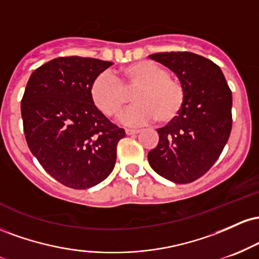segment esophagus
Wrapping results in <instances>:
<instances>
[{"label":"esophagus","mask_w":259,"mask_h":259,"mask_svg":"<svg viewBox=\"0 0 259 259\" xmlns=\"http://www.w3.org/2000/svg\"><path fill=\"white\" fill-rule=\"evenodd\" d=\"M126 135H138L140 133L139 129H125Z\"/></svg>","instance_id":"esophagus-1"}]
</instances>
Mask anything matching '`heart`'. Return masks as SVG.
<instances>
[{
    "label": "heart",
    "mask_w": 259,
    "mask_h": 259,
    "mask_svg": "<svg viewBox=\"0 0 259 259\" xmlns=\"http://www.w3.org/2000/svg\"><path fill=\"white\" fill-rule=\"evenodd\" d=\"M118 80L111 73L95 76L90 86L94 105L103 114H119L126 103L124 89L133 92L135 105L124 113L121 120L127 125H144L157 118L160 124H169L180 115L185 105V89L179 80L169 75L168 69L151 61H140L121 69Z\"/></svg>",
    "instance_id": "1"
}]
</instances>
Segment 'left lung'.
I'll use <instances>...</instances> for the list:
<instances>
[{"label": "left lung", "instance_id": "left-lung-1", "mask_svg": "<svg viewBox=\"0 0 259 259\" xmlns=\"http://www.w3.org/2000/svg\"><path fill=\"white\" fill-rule=\"evenodd\" d=\"M148 57L169 68L185 89L183 111L157 129L159 141L148 152V163L173 183H192L209 170L227 145L233 123L231 91L221 68L196 53L159 52Z\"/></svg>", "mask_w": 259, "mask_h": 259}]
</instances>
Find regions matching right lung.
Masks as SVG:
<instances>
[{
	"mask_svg": "<svg viewBox=\"0 0 259 259\" xmlns=\"http://www.w3.org/2000/svg\"><path fill=\"white\" fill-rule=\"evenodd\" d=\"M112 62L58 57L34 70L22 100L28 146L45 170L63 185L89 189L112 173L125 136L92 102L95 76Z\"/></svg>",
	"mask_w": 259,
	"mask_h": 259,
	"instance_id": "right-lung-1",
	"label": "right lung"
}]
</instances>
